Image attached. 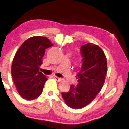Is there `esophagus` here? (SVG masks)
I'll use <instances>...</instances> for the list:
<instances>
[{
    "instance_id": "1",
    "label": "esophagus",
    "mask_w": 129,
    "mask_h": 129,
    "mask_svg": "<svg viewBox=\"0 0 129 129\" xmlns=\"http://www.w3.org/2000/svg\"><path fill=\"white\" fill-rule=\"evenodd\" d=\"M53 77H54V78H55V79L58 82H60V81H62V79L60 78V77H58V76H53Z\"/></svg>"
}]
</instances>
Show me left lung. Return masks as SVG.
<instances>
[{"label":"left lung","mask_w":129,"mask_h":129,"mask_svg":"<svg viewBox=\"0 0 129 129\" xmlns=\"http://www.w3.org/2000/svg\"><path fill=\"white\" fill-rule=\"evenodd\" d=\"M83 63L77 74L78 84L71 85L67 92L62 95L66 105L73 109L84 108L95 98L105 83L108 67L104 52L93 43H88L80 49Z\"/></svg>","instance_id":"left-lung-1"}]
</instances>
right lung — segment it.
Here are the masks:
<instances>
[{
    "instance_id": "right-lung-1",
    "label": "right lung",
    "mask_w": 129,
    "mask_h": 129,
    "mask_svg": "<svg viewBox=\"0 0 129 129\" xmlns=\"http://www.w3.org/2000/svg\"><path fill=\"white\" fill-rule=\"evenodd\" d=\"M53 46L47 38L30 37L21 44L12 60L11 74L18 94L26 100H34L41 95L46 76L40 67L47 48Z\"/></svg>"
}]
</instances>
